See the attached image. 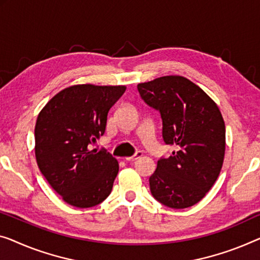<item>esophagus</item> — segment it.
<instances>
[{"label":"esophagus","mask_w":260,"mask_h":260,"mask_svg":"<svg viewBox=\"0 0 260 260\" xmlns=\"http://www.w3.org/2000/svg\"><path fill=\"white\" fill-rule=\"evenodd\" d=\"M142 152H137L135 153L134 155H132V156H127V157H125V160L126 161H135L137 160V158H139V157H141L142 156Z\"/></svg>","instance_id":"34e87169"}]
</instances>
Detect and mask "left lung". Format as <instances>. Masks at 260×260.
Masks as SVG:
<instances>
[{"mask_svg": "<svg viewBox=\"0 0 260 260\" xmlns=\"http://www.w3.org/2000/svg\"><path fill=\"white\" fill-rule=\"evenodd\" d=\"M141 98L160 112L162 137L176 145L149 177L152 195L173 209L200 202L218 177L225 155V123L217 104L191 80L165 76L138 84Z\"/></svg>", "mask_w": 260, "mask_h": 260, "instance_id": "1", "label": "left lung"}]
</instances>
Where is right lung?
Here are the masks:
<instances>
[{"instance_id":"obj_1","label":"right lung","mask_w":260,"mask_h":260,"mask_svg":"<svg viewBox=\"0 0 260 260\" xmlns=\"http://www.w3.org/2000/svg\"><path fill=\"white\" fill-rule=\"evenodd\" d=\"M125 91V85H72L53 95L38 114L37 166L72 207H94L112 191L119 172L117 158L90 149V145L105 134L108 111Z\"/></svg>"}]
</instances>
